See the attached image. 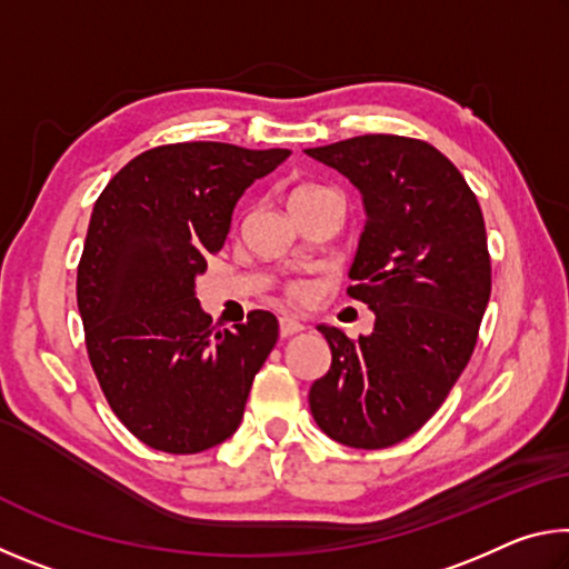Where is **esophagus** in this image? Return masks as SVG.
I'll use <instances>...</instances> for the list:
<instances>
[{
	"label": "esophagus",
	"mask_w": 569,
	"mask_h": 569,
	"mask_svg": "<svg viewBox=\"0 0 569 569\" xmlns=\"http://www.w3.org/2000/svg\"><path fill=\"white\" fill-rule=\"evenodd\" d=\"M306 329V326L301 323V321H296V319H281V323H278V331H281V336L283 339H288V336H293V333H301Z\"/></svg>",
	"instance_id": "esophagus-1"
}]
</instances>
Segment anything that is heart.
<instances>
[{
    "label": "heart",
    "mask_w": 569,
    "mask_h": 569,
    "mask_svg": "<svg viewBox=\"0 0 569 569\" xmlns=\"http://www.w3.org/2000/svg\"><path fill=\"white\" fill-rule=\"evenodd\" d=\"M321 192H329V190L321 188V186H298V188L291 192V206H293V203H298V200H306V198L321 196ZM291 296H293V298H298V301H301V298L306 296V288H303L301 283L291 286Z\"/></svg>",
    "instance_id": "heart-1"
}]
</instances>
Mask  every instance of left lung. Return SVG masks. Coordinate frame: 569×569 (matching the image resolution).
Masks as SVG:
<instances>
[{
  "instance_id": "1",
  "label": "left lung",
  "mask_w": 569,
  "mask_h": 569,
  "mask_svg": "<svg viewBox=\"0 0 569 569\" xmlns=\"http://www.w3.org/2000/svg\"><path fill=\"white\" fill-rule=\"evenodd\" d=\"M306 156L361 192L366 226L349 293L377 316L356 341L319 326L331 369L308 403L339 445H399L441 407L475 351L492 293L485 218L465 176L429 142L361 134Z\"/></svg>"
}]
</instances>
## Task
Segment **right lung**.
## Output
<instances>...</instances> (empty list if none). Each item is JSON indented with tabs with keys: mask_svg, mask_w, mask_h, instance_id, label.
<instances>
[{
	"mask_svg": "<svg viewBox=\"0 0 569 569\" xmlns=\"http://www.w3.org/2000/svg\"><path fill=\"white\" fill-rule=\"evenodd\" d=\"M291 150L178 142L130 160L92 208L77 308L104 399L142 445L198 455L233 437L278 321L216 329L196 278L223 248L246 188Z\"/></svg>",
	"mask_w": 569,
	"mask_h": 569,
	"instance_id": "obj_1",
	"label": "right lung"
}]
</instances>
